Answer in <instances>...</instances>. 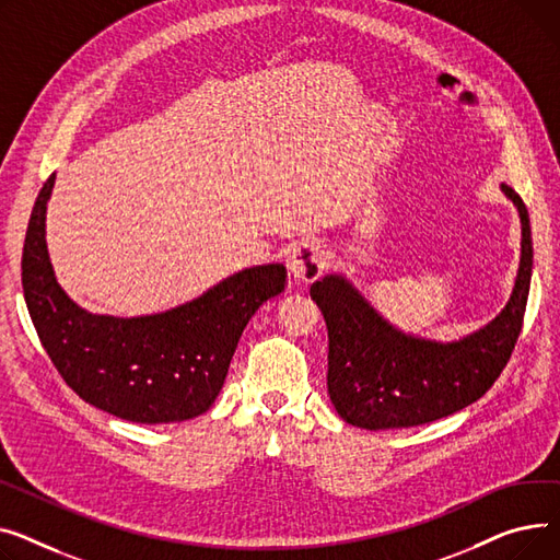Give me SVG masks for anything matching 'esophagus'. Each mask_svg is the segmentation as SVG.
Segmentation results:
<instances>
[{"instance_id":"obj_1","label":"esophagus","mask_w":560,"mask_h":560,"mask_svg":"<svg viewBox=\"0 0 560 560\" xmlns=\"http://www.w3.org/2000/svg\"><path fill=\"white\" fill-rule=\"evenodd\" d=\"M287 267L295 282H314L325 269V253L318 244H299L289 250Z\"/></svg>"}]
</instances>
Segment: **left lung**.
Listing matches in <instances>:
<instances>
[{"mask_svg": "<svg viewBox=\"0 0 560 560\" xmlns=\"http://www.w3.org/2000/svg\"><path fill=\"white\" fill-rule=\"evenodd\" d=\"M502 191L522 221V255L506 307L486 327L452 343L405 335L388 325L341 276L310 289L327 325V393L337 413L364 430H398L445 418L495 384L522 332L534 246L529 212L513 187Z\"/></svg>", "mask_w": 560, "mask_h": 560, "instance_id": "obj_1", "label": "left lung"}]
</instances>
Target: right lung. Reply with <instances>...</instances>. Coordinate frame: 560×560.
I'll return each mask as SVG.
<instances>
[{
	"instance_id": "add662e5",
	"label": "right lung",
	"mask_w": 560,
	"mask_h": 560,
	"mask_svg": "<svg viewBox=\"0 0 560 560\" xmlns=\"http://www.w3.org/2000/svg\"><path fill=\"white\" fill-rule=\"evenodd\" d=\"M54 174L33 206L22 287L40 343L79 398L130 422H178L206 413L225 382L250 316L284 291L287 269H244L201 299L162 314L117 318L81 310L54 276L45 214Z\"/></svg>"
}]
</instances>
